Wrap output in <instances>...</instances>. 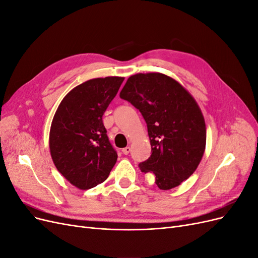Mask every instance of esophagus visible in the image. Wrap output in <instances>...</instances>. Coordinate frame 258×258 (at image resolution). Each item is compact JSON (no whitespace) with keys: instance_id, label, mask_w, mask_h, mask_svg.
<instances>
[{"instance_id":"obj_1","label":"esophagus","mask_w":258,"mask_h":258,"mask_svg":"<svg viewBox=\"0 0 258 258\" xmlns=\"http://www.w3.org/2000/svg\"><path fill=\"white\" fill-rule=\"evenodd\" d=\"M122 154H124V155H128L129 153H130V147L129 146H127V147H124V148H122Z\"/></svg>"}]
</instances>
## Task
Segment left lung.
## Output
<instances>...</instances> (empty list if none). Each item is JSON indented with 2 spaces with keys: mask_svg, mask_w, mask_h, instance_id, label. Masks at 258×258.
I'll return each mask as SVG.
<instances>
[{
  "mask_svg": "<svg viewBox=\"0 0 258 258\" xmlns=\"http://www.w3.org/2000/svg\"><path fill=\"white\" fill-rule=\"evenodd\" d=\"M120 98L140 111L146 122L152 155L140 162L167 190L178 186L197 169L206 148L205 118L183 86L161 73L130 76Z\"/></svg>",
  "mask_w": 258,
  "mask_h": 258,
  "instance_id": "1",
  "label": "left lung"
}]
</instances>
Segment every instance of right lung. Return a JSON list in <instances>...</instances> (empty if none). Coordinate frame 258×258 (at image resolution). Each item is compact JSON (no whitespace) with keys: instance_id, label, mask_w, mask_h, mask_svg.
I'll use <instances>...</instances> for the list:
<instances>
[{"instance_id":"obj_1","label":"right lung","mask_w":258,"mask_h":258,"mask_svg":"<svg viewBox=\"0 0 258 258\" xmlns=\"http://www.w3.org/2000/svg\"><path fill=\"white\" fill-rule=\"evenodd\" d=\"M123 77L85 82L70 91L53 116L49 134L51 158L59 172L80 189L104 182L117 160L102 116Z\"/></svg>"}]
</instances>
